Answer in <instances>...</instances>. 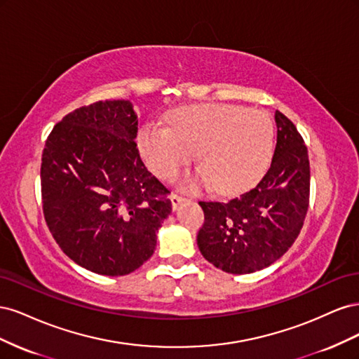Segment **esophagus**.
<instances>
[{"label": "esophagus", "instance_id": "34e87169", "mask_svg": "<svg viewBox=\"0 0 359 359\" xmlns=\"http://www.w3.org/2000/svg\"><path fill=\"white\" fill-rule=\"evenodd\" d=\"M184 201V198H181V196H178V194H175V193H172L170 194V202H172V208H173V211H175L178 206H180V203Z\"/></svg>", "mask_w": 359, "mask_h": 359}]
</instances>
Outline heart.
Segmentation results:
<instances>
[{
	"instance_id": "heart-1",
	"label": "heart",
	"mask_w": 359,
	"mask_h": 359,
	"mask_svg": "<svg viewBox=\"0 0 359 359\" xmlns=\"http://www.w3.org/2000/svg\"><path fill=\"white\" fill-rule=\"evenodd\" d=\"M168 127L148 124L136 144L148 169L170 180L194 158L201 168L182 177L186 190L215 187L240 193L264 175L274 149V126L268 114L238 104L203 103L177 107Z\"/></svg>"
}]
</instances>
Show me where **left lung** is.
<instances>
[{
    "instance_id": "8db88e82",
    "label": "left lung",
    "mask_w": 359,
    "mask_h": 359,
    "mask_svg": "<svg viewBox=\"0 0 359 359\" xmlns=\"http://www.w3.org/2000/svg\"><path fill=\"white\" fill-rule=\"evenodd\" d=\"M277 145L257 186L229 202H199L205 223L202 256L229 274H250L274 264L299 235L309 210L307 147L287 116L276 111Z\"/></svg>"
}]
</instances>
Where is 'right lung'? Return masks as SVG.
<instances>
[{
  "label": "right lung",
  "mask_w": 359,
  "mask_h": 359,
  "mask_svg": "<svg viewBox=\"0 0 359 359\" xmlns=\"http://www.w3.org/2000/svg\"><path fill=\"white\" fill-rule=\"evenodd\" d=\"M128 100L82 106L53 127L41 156L43 214L73 262L102 276L133 273L153 256L172 211L169 190L136 148Z\"/></svg>",
  "instance_id": "1"
}]
</instances>
